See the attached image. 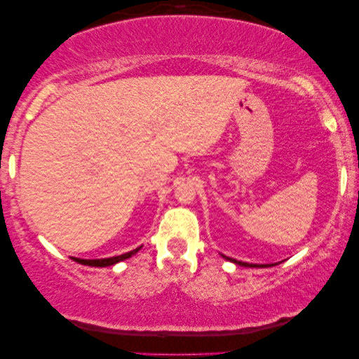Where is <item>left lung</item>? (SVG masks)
Instances as JSON below:
<instances>
[{
	"mask_svg": "<svg viewBox=\"0 0 359 359\" xmlns=\"http://www.w3.org/2000/svg\"><path fill=\"white\" fill-rule=\"evenodd\" d=\"M222 258L229 259V262H232V263H235V264H240V266H248V268H268V266H274V264H255V263H243V262H237V259L225 257V255H222Z\"/></svg>",
	"mask_w": 359,
	"mask_h": 359,
	"instance_id": "8db88e82",
	"label": "left lung"
}]
</instances>
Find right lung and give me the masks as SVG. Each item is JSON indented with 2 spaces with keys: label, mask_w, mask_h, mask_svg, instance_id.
Listing matches in <instances>:
<instances>
[{
  "label": "right lung",
  "mask_w": 359,
  "mask_h": 359,
  "mask_svg": "<svg viewBox=\"0 0 359 359\" xmlns=\"http://www.w3.org/2000/svg\"><path fill=\"white\" fill-rule=\"evenodd\" d=\"M142 247L132 250L129 253H124V255H119V257H111V258H101V259H83V258H72L75 259L76 263L80 264H86V266H96V268H104V266H112V264L119 263V262H124V259L134 257V255L139 252Z\"/></svg>",
  "instance_id": "obj_1"
}]
</instances>
